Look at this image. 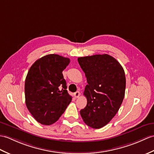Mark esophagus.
Wrapping results in <instances>:
<instances>
[{
    "label": "esophagus",
    "mask_w": 154,
    "mask_h": 154,
    "mask_svg": "<svg viewBox=\"0 0 154 154\" xmlns=\"http://www.w3.org/2000/svg\"><path fill=\"white\" fill-rule=\"evenodd\" d=\"M80 94H81L80 92H79V91H77V92H75L74 93V96H75V98H79V97Z\"/></svg>",
    "instance_id": "esophagus-1"
}]
</instances>
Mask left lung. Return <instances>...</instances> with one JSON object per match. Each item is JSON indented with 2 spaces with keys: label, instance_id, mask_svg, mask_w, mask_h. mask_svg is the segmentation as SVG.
Segmentation results:
<instances>
[{
  "label": "left lung",
  "instance_id": "1",
  "mask_svg": "<svg viewBox=\"0 0 154 154\" xmlns=\"http://www.w3.org/2000/svg\"><path fill=\"white\" fill-rule=\"evenodd\" d=\"M88 85L84 95L87 106L80 111L84 122L93 128L108 124L123 102L126 78L123 67L108 54H96L78 58Z\"/></svg>",
  "mask_w": 154,
  "mask_h": 154
}]
</instances>
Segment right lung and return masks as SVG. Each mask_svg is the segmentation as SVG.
Instances as JSON below:
<instances>
[{"instance_id":"right-lung-1","label":"right lung","mask_w":154,"mask_h":154,"mask_svg":"<svg viewBox=\"0 0 154 154\" xmlns=\"http://www.w3.org/2000/svg\"><path fill=\"white\" fill-rule=\"evenodd\" d=\"M69 62L67 58L48 54L29 70L25 82L26 103L38 123L50 125L56 122L72 100L62 74Z\"/></svg>"}]
</instances>
